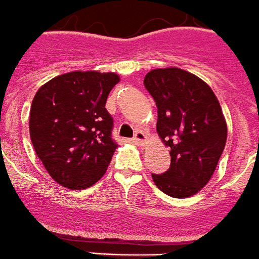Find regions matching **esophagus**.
<instances>
[{"instance_id":"obj_1","label":"esophagus","mask_w":259,"mask_h":259,"mask_svg":"<svg viewBox=\"0 0 259 259\" xmlns=\"http://www.w3.org/2000/svg\"><path fill=\"white\" fill-rule=\"evenodd\" d=\"M134 140L136 141V143H139V144H143V143L147 140V136H145V134L143 131H136V134H135L134 136Z\"/></svg>"}]
</instances>
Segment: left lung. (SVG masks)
<instances>
[{"mask_svg":"<svg viewBox=\"0 0 259 259\" xmlns=\"http://www.w3.org/2000/svg\"><path fill=\"white\" fill-rule=\"evenodd\" d=\"M145 89L157 106V132L170 148V167L152 174L173 198H189L208 183L227 141V123L212 89L180 68L153 69Z\"/></svg>","mask_w":259,"mask_h":259,"instance_id":"left-lung-1","label":"left lung"}]
</instances>
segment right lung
Returning a JSON list of instances; mask_svg holds the SVG:
<instances>
[{"mask_svg": "<svg viewBox=\"0 0 259 259\" xmlns=\"http://www.w3.org/2000/svg\"><path fill=\"white\" fill-rule=\"evenodd\" d=\"M115 73L70 72L44 83L30 110V136L50 176L70 190L92 186L106 173L116 141L106 110Z\"/></svg>", "mask_w": 259, "mask_h": 259, "instance_id": "right-lung-1", "label": "right lung"}]
</instances>
